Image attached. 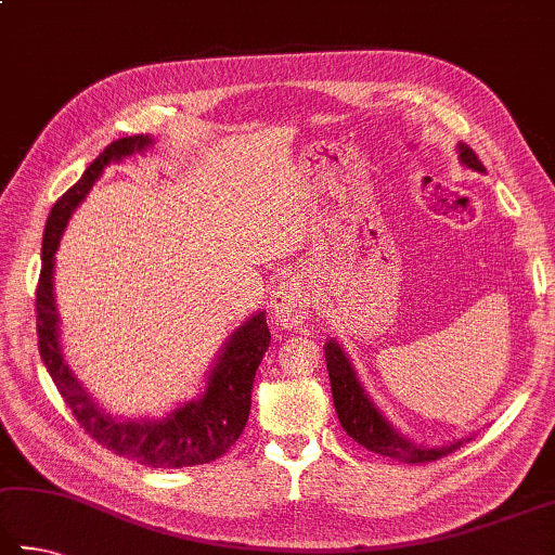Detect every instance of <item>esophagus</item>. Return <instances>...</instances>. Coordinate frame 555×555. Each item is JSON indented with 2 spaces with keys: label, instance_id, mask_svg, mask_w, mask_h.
<instances>
[{
  "label": "esophagus",
  "instance_id": "1",
  "mask_svg": "<svg viewBox=\"0 0 555 555\" xmlns=\"http://www.w3.org/2000/svg\"><path fill=\"white\" fill-rule=\"evenodd\" d=\"M310 294L308 288L296 279H286L276 286L271 296V312L284 327H296L310 312Z\"/></svg>",
  "mask_w": 555,
  "mask_h": 555
}]
</instances>
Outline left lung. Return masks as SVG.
<instances>
[{"label":"left lung","mask_w":555,"mask_h":555,"mask_svg":"<svg viewBox=\"0 0 555 555\" xmlns=\"http://www.w3.org/2000/svg\"><path fill=\"white\" fill-rule=\"evenodd\" d=\"M459 150H461L463 165L470 169H478V172L486 169L478 159V155L473 153L468 145L461 143ZM325 361H327V371H330L332 400H335L337 417L347 435L354 441H359L361 447H366L374 453H380V456L402 461V463H429V461L447 456V453L456 451L463 444V441H456V444L439 447V449L412 444L410 439H405L402 435H398L396 429H392L390 422L383 417L374 402L369 400V396L364 392V388H361V383L354 374V369H351L349 359L345 357V351L339 349L335 339H330L325 345Z\"/></svg>","instance_id":"8db88e82"}]
</instances>
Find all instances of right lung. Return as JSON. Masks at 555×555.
<instances>
[{
	"instance_id": "add662e5",
	"label": "right lung",
	"mask_w": 555,
	"mask_h": 555,
	"mask_svg": "<svg viewBox=\"0 0 555 555\" xmlns=\"http://www.w3.org/2000/svg\"><path fill=\"white\" fill-rule=\"evenodd\" d=\"M150 145L147 135H130L114 140L92 165L85 169L82 179L69 186L55 201L50 210L43 235V261L36 286V330L40 359L73 412L77 425L82 427L96 444H102L116 456H126L153 468H186L198 463H210L223 456L235 444L247 425L251 408V383L269 349V327L264 312H259L240 327L220 354L210 374L204 398L186 402L169 412L159 422H118L89 400L82 386L69 374L57 345V310L53 296V264L60 235L73 216L75 206L94 186L99 175L111 159H120L135 150Z\"/></svg>"
}]
</instances>
